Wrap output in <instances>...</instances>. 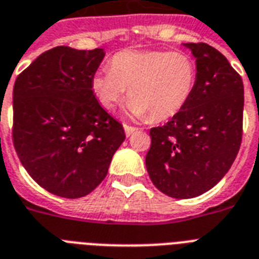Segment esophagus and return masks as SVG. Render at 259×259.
Returning a JSON list of instances; mask_svg holds the SVG:
<instances>
[{"instance_id": "1", "label": "esophagus", "mask_w": 259, "mask_h": 259, "mask_svg": "<svg viewBox=\"0 0 259 259\" xmlns=\"http://www.w3.org/2000/svg\"><path fill=\"white\" fill-rule=\"evenodd\" d=\"M123 129H125L126 136L129 137V136H132V134H133L134 132H137L138 127H134V126H130V125H123Z\"/></svg>"}]
</instances>
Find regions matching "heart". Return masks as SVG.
<instances>
[{
  "label": "heart",
  "mask_w": 259,
  "mask_h": 259,
  "mask_svg": "<svg viewBox=\"0 0 259 259\" xmlns=\"http://www.w3.org/2000/svg\"><path fill=\"white\" fill-rule=\"evenodd\" d=\"M196 80V63L188 54L126 50L110 59L109 70L94 75L91 87L106 110H113L129 90L134 117L164 121L184 109Z\"/></svg>",
  "instance_id": "heart-1"
}]
</instances>
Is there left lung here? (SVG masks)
Listing matches in <instances>:
<instances>
[{"instance_id":"8db88e82","label":"left lung","mask_w":259,"mask_h":259,"mask_svg":"<svg viewBox=\"0 0 259 259\" xmlns=\"http://www.w3.org/2000/svg\"><path fill=\"white\" fill-rule=\"evenodd\" d=\"M185 47L196 58L195 91L169 122L150 129L145 158L154 187L175 199L196 197L217 185L237 157L243 130L241 75L213 47Z\"/></svg>"}]
</instances>
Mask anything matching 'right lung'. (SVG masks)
Masks as SVG:
<instances>
[{
    "mask_svg": "<svg viewBox=\"0 0 259 259\" xmlns=\"http://www.w3.org/2000/svg\"><path fill=\"white\" fill-rule=\"evenodd\" d=\"M103 58L102 48L55 47L14 82V149L29 176L58 196L76 199L97 188L125 140L91 87Z\"/></svg>",
    "mask_w": 259,
    "mask_h": 259,
    "instance_id": "right-lung-1",
    "label": "right lung"
}]
</instances>
